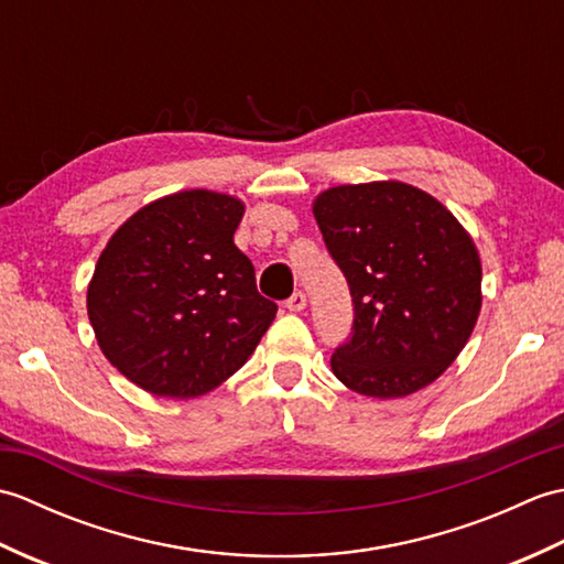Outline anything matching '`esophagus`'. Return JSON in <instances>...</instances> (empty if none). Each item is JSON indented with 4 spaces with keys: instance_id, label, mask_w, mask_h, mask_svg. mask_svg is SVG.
I'll return each instance as SVG.
<instances>
[{
    "instance_id": "esophagus-1",
    "label": "esophagus",
    "mask_w": 564,
    "mask_h": 564,
    "mask_svg": "<svg viewBox=\"0 0 564 564\" xmlns=\"http://www.w3.org/2000/svg\"><path fill=\"white\" fill-rule=\"evenodd\" d=\"M305 305H307V297H305V293H301V291L293 293V295L289 297V301H285V307H289L291 313H303Z\"/></svg>"
}]
</instances>
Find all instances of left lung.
<instances>
[{
    "instance_id": "8db88e82",
    "label": "left lung",
    "mask_w": 564,
    "mask_h": 564,
    "mask_svg": "<svg viewBox=\"0 0 564 564\" xmlns=\"http://www.w3.org/2000/svg\"><path fill=\"white\" fill-rule=\"evenodd\" d=\"M313 215L354 301V334L334 351L332 373L378 400L431 386L480 317L482 261L470 232L438 198L394 178L325 188Z\"/></svg>"
}]
</instances>
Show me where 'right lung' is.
<instances>
[{
	"label": "right lung",
	"instance_id": "add662e5",
	"mask_svg": "<svg viewBox=\"0 0 564 564\" xmlns=\"http://www.w3.org/2000/svg\"><path fill=\"white\" fill-rule=\"evenodd\" d=\"M245 200L208 188L162 196L106 242L87 285L101 354L150 394L194 400L235 376L275 317L235 247Z\"/></svg>",
	"mask_w": 564,
	"mask_h": 564
}]
</instances>
